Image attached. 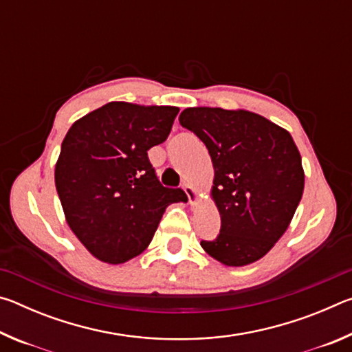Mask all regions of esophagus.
<instances>
[{"label":"esophagus","instance_id":"1","mask_svg":"<svg viewBox=\"0 0 352 352\" xmlns=\"http://www.w3.org/2000/svg\"><path fill=\"white\" fill-rule=\"evenodd\" d=\"M183 189H184V192H186V195H188L189 205H195V201H197V192H195V189L190 186L189 183H183Z\"/></svg>","mask_w":352,"mask_h":352}]
</instances>
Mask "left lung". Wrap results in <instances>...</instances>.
<instances>
[{"label":"left lung","mask_w":352,"mask_h":352,"mask_svg":"<svg viewBox=\"0 0 352 352\" xmlns=\"http://www.w3.org/2000/svg\"><path fill=\"white\" fill-rule=\"evenodd\" d=\"M180 124L205 142L214 166L222 225L200 245L230 267L261 259L287 230L305 189L290 133L256 113L211 107L183 110Z\"/></svg>","instance_id":"8db88e82"}]
</instances>
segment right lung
Returning <instances> with one entry per match:
<instances>
[{
    "label": "right lung",
    "instance_id": "right-lung-1",
    "mask_svg": "<svg viewBox=\"0 0 352 352\" xmlns=\"http://www.w3.org/2000/svg\"><path fill=\"white\" fill-rule=\"evenodd\" d=\"M180 109L109 102L76 121L62 142L56 189L73 233L98 259L144 252L182 189L160 183L147 151L170 133Z\"/></svg>",
    "mask_w": 352,
    "mask_h": 352
}]
</instances>
